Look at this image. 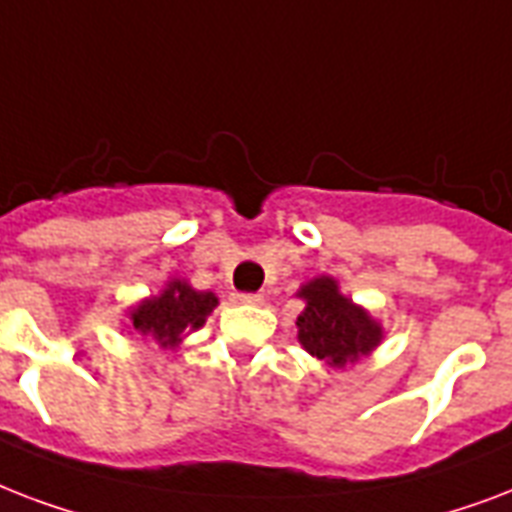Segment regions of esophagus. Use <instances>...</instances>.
Returning a JSON list of instances; mask_svg holds the SVG:
<instances>
[{"mask_svg": "<svg viewBox=\"0 0 512 512\" xmlns=\"http://www.w3.org/2000/svg\"><path fill=\"white\" fill-rule=\"evenodd\" d=\"M235 301L237 304H251V307H256V304H264V296L261 293H235Z\"/></svg>", "mask_w": 512, "mask_h": 512, "instance_id": "1", "label": "esophagus"}]
</instances>
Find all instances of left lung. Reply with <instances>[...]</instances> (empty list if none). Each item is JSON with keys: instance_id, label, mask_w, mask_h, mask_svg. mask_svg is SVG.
I'll use <instances>...</instances> for the list:
<instances>
[{"instance_id": "1", "label": "left lung", "mask_w": 512, "mask_h": 512, "mask_svg": "<svg viewBox=\"0 0 512 512\" xmlns=\"http://www.w3.org/2000/svg\"><path fill=\"white\" fill-rule=\"evenodd\" d=\"M307 307L296 320L299 342L315 358L344 366L347 360H358L382 339V328L368 318L366 312L344 299L331 277H315L299 291Z\"/></svg>"}]
</instances>
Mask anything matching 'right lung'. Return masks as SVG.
Masks as SVG:
<instances>
[{"mask_svg": "<svg viewBox=\"0 0 512 512\" xmlns=\"http://www.w3.org/2000/svg\"><path fill=\"white\" fill-rule=\"evenodd\" d=\"M219 299L211 291H194L181 280L168 283L160 296H152L130 312L138 334L152 336L162 347H176L186 328H200Z\"/></svg>", "mask_w": 512, "mask_h": 512, "instance_id": "right-lung-1", "label": "right lung"}]
</instances>
